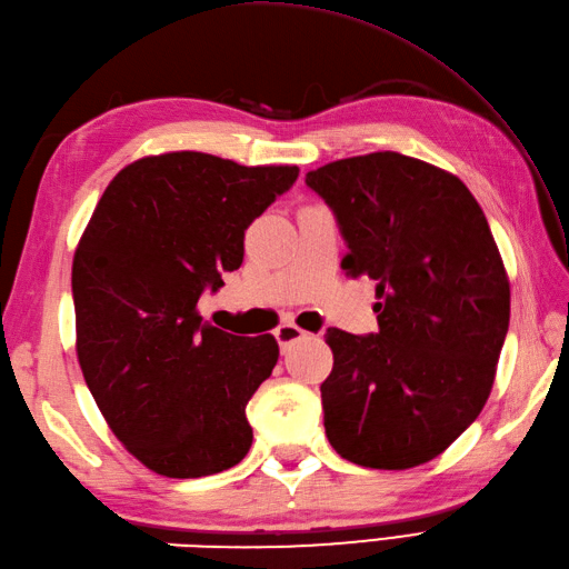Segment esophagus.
Wrapping results in <instances>:
<instances>
[{
  "label": "esophagus",
  "mask_w": 569,
  "mask_h": 569,
  "mask_svg": "<svg viewBox=\"0 0 569 569\" xmlns=\"http://www.w3.org/2000/svg\"><path fill=\"white\" fill-rule=\"evenodd\" d=\"M306 330H300L298 325H291V322H286V325H278V330H276V340H278V345H281V352H288V349H291V345H296V342H300V340H306Z\"/></svg>",
  "instance_id": "esophagus-1"
}]
</instances>
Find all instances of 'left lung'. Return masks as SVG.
Masks as SVG:
<instances>
[{
	"label": "left lung",
	"instance_id": "8db88e82",
	"mask_svg": "<svg viewBox=\"0 0 569 569\" xmlns=\"http://www.w3.org/2000/svg\"><path fill=\"white\" fill-rule=\"evenodd\" d=\"M306 183L337 214L347 276L377 281V335L328 330L325 432L337 455L410 469L442 455L485 408L511 286L485 212L457 176L396 151L340 159Z\"/></svg>",
	"mask_w": 569,
	"mask_h": 569
}]
</instances>
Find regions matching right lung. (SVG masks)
Masks as SVG:
<instances>
[{
    "label": "right lung",
    "mask_w": 569,
    "mask_h": 569,
    "mask_svg": "<svg viewBox=\"0 0 569 569\" xmlns=\"http://www.w3.org/2000/svg\"><path fill=\"white\" fill-rule=\"evenodd\" d=\"M298 166L168 151L124 166L72 257L76 349L117 440L161 477L198 479L251 447L247 403L278 361L273 335L202 322L204 286L244 259V229Z\"/></svg>",
    "instance_id": "1"
}]
</instances>
